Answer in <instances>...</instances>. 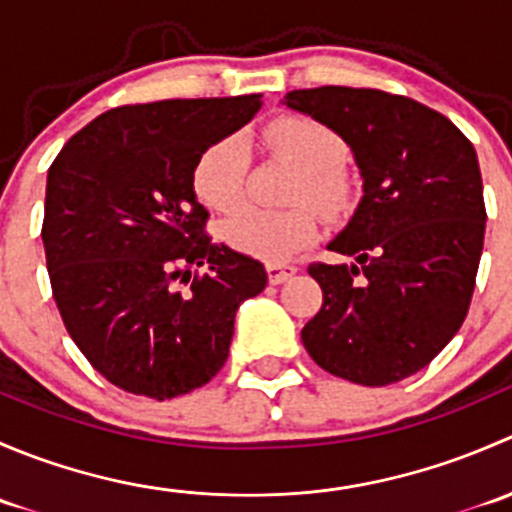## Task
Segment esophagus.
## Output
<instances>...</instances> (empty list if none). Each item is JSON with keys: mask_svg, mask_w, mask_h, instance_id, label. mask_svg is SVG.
<instances>
[{"mask_svg": "<svg viewBox=\"0 0 512 512\" xmlns=\"http://www.w3.org/2000/svg\"><path fill=\"white\" fill-rule=\"evenodd\" d=\"M297 275V267L289 265V262H270L267 265V280L272 282V285H282V282H287L289 277Z\"/></svg>", "mask_w": 512, "mask_h": 512, "instance_id": "1", "label": "esophagus"}]
</instances>
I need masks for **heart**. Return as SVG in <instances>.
Listing matches in <instances>:
<instances>
[{
  "label": "heart",
  "instance_id": "obj_1",
  "mask_svg": "<svg viewBox=\"0 0 512 512\" xmlns=\"http://www.w3.org/2000/svg\"><path fill=\"white\" fill-rule=\"evenodd\" d=\"M267 148L292 163L299 178L292 185V200H307L319 213L337 215L347 205L349 188L342 175L347 146L327 123L312 116H280L262 131ZM250 153L240 136H223L203 151L193 168V190L208 208H237L245 193ZM317 237V215L309 205L287 210L242 208L223 225L227 247L257 260L280 262L307 247Z\"/></svg>",
  "mask_w": 512,
  "mask_h": 512
}]
</instances>
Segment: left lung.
<instances>
[{
	"label": "left lung",
	"mask_w": 512,
	"mask_h": 512,
	"mask_svg": "<svg viewBox=\"0 0 512 512\" xmlns=\"http://www.w3.org/2000/svg\"><path fill=\"white\" fill-rule=\"evenodd\" d=\"M285 103L334 128L364 178L352 223L329 245L356 265L307 267L324 299L304 349L339 379L396 384L436 359L471 307L485 235L476 148L409 96L319 86Z\"/></svg>",
	"instance_id": "obj_1"
}]
</instances>
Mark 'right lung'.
I'll use <instances>...</instances> for the list:
<instances>
[{
	"label": "right lung",
	"mask_w": 512,
	"mask_h": 512,
	"mask_svg": "<svg viewBox=\"0 0 512 512\" xmlns=\"http://www.w3.org/2000/svg\"><path fill=\"white\" fill-rule=\"evenodd\" d=\"M260 98L111 108L51 163L41 225L51 292L81 354L128 394L163 401L208 384L237 307L267 285L260 262L215 245L193 193L205 148L250 121Z\"/></svg>",
	"instance_id": "obj_1"
}]
</instances>
